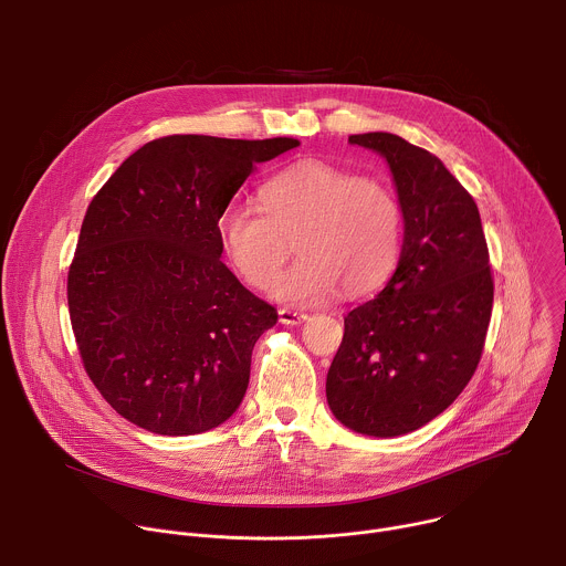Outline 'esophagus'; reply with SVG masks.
<instances>
[{
  "mask_svg": "<svg viewBox=\"0 0 566 566\" xmlns=\"http://www.w3.org/2000/svg\"><path fill=\"white\" fill-rule=\"evenodd\" d=\"M277 315L282 325H302V322L308 317L304 311H293V308H280Z\"/></svg>",
  "mask_w": 566,
  "mask_h": 566,
  "instance_id": "1",
  "label": "esophagus"
}]
</instances>
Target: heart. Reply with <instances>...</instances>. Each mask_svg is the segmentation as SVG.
<instances>
[{
  "label": "heart",
  "mask_w": 566,
  "mask_h": 566,
  "mask_svg": "<svg viewBox=\"0 0 566 566\" xmlns=\"http://www.w3.org/2000/svg\"><path fill=\"white\" fill-rule=\"evenodd\" d=\"M260 199L262 208L230 206L219 237L232 269L255 289L271 284L296 239L303 258L271 289L280 302L315 304L340 284L363 293L394 269L402 214L382 181L302 160L271 177Z\"/></svg>",
  "instance_id": "obj_1"
}]
</instances>
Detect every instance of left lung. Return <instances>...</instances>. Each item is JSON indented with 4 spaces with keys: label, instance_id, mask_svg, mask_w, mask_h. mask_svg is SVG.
<instances>
[{
    "label": "left lung",
    "instance_id": "8db88e82",
    "mask_svg": "<svg viewBox=\"0 0 566 566\" xmlns=\"http://www.w3.org/2000/svg\"><path fill=\"white\" fill-rule=\"evenodd\" d=\"M349 143L387 160L406 232L387 286L345 317L327 400L349 430L398 437L439 417L472 378L495 286L476 203L434 154L387 132Z\"/></svg>",
    "mask_w": 566,
    "mask_h": 566
}]
</instances>
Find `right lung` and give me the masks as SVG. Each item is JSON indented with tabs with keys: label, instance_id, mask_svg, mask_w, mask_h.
<instances>
[{
	"label": "right lung",
	"instance_id": "add662e5",
	"mask_svg": "<svg viewBox=\"0 0 566 566\" xmlns=\"http://www.w3.org/2000/svg\"><path fill=\"white\" fill-rule=\"evenodd\" d=\"M295 138L175 134L145 143L92 199L66 277L85 371L129 423L166 437L234 415L277 311L219 260V219Z\"/></svg>",
	"mask_w": 566,
	"mask_h": 566
}]
</instances>
